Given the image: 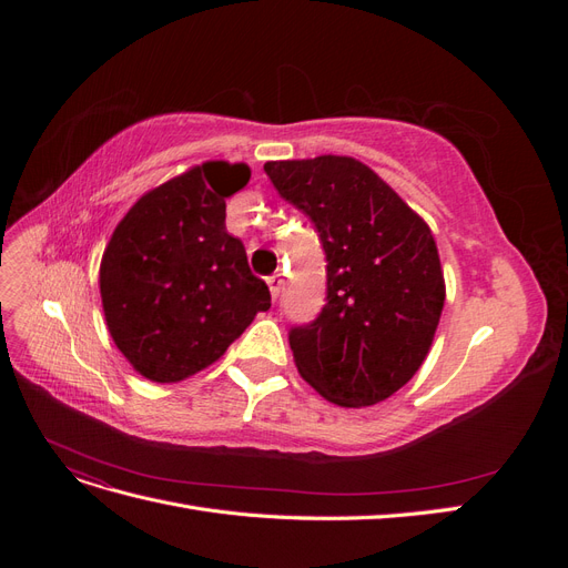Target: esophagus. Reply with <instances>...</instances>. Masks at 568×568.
Wrapping results in <instances>:
<instances>
[{
    "instance_id": "34e87169",
    "label": "esophagus",
    "mask_w": 568,
    "mask_h": 568,
    "mask_svg": "<svg viewBox=\"0 0 568 568\" xmlns=\"http://www.w3.org/2000/svg\"><path fill=\"white\" fill-rule=\"evenodd\" d=\"M267 286H270V294H272V298L277 301V296L282 294V288H284L282 274H272V277H267Z\"/></svg>"
}]
</instances>
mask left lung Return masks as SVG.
<instances>
[{
	"instance_id": "1",
	"label": "left lung",
	"mask_w": 568,
	"mask_h": 568,
	"mask_svg": "<svg viewBox=\"0 0 568 568\" xmlns=\"http://www.w3.org/2000/svg\"><path fill=\"white\" fill-rule=\"evenodd\" d=\"M265 173L313 220L326 255V305L288 332L301 376L341 407L390 398L422 367L443 313L432 230L351 156L270 161Z\"/></svg>"
}]
</instances>
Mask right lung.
<instances>
[{
  "label": "right lung",
  "instance_id": "add662e5",
  "mask_svg": "<svg viewBox=\"0 0 568 568\" xmlns=\"http://www.w3.org/2000/svg\"><path fill=\"white\" fill-rule=\"evenodd\" d=\"M251 180L246 163L209 161L151 189L118 222L99 288L111 338L156 384L186 379L225 355L270 288L225 227V201Z\"/></svg>",
  "mask_w": 568,
  "mask_h": 568
}]
</instances>
